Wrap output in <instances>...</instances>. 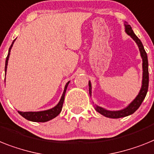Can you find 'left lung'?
I'll return each mask as SVG.
<instances>
[{"label": "left lung", "mask_w": 154, "mask_h": 154, "mask_svg": "<svg viewBox=\"0 0 154 154\" xmlns=\"http://www.w3.org/2000/svg\"><path fill=\"white\" fill-rule=\"evenodd\" d=\"M125 31L126 33L131 37L133 40L137 43L138 48H139V51H140L141 57L143 58V84H142V88L140 91L138 93V96L135 97L134 101L131 103L130 105H128V107L125 109L119 110V111H109L106 109H103L101 107H99L97 105H95L94 108L96 111L98 112L99 113H101L105 117L112 118V119H117V118L124 117V116H128L129 115H131L136 111L137 109L139 108L141 104L143 103V100L145 99L146 96L147 91H148V86H149V69H148V58H147V54L145 51L144 47H143V43L138 38V37L134 34V31L131 29V26L128 25V23H125ZM89 93L91 95V83L89 82Z\"/></svg>", "instance_id": "8db88e82"}]
</instances>
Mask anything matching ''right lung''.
I'll return each instance as SVG.
<instances>
[{
  "mask_svg": "<svg viewBox=\"0 0 154 154\" xmlns=\"http://www.w3.org/2000/svg\"><path fill=\"white\" fill-rule=\"evenodd\" d=\"M16 41V39L12 42L11 46L9 48V50H8V56L6 57L5 60V72L7 71V65H8V58H9L10 55V51H11V49L12 45H13L14 42ZM68 84H69V82H68L66 83L65 87H64V90H63V94H62V97L60 100L59 103L56 105L55 107L53 108V109H50L49 110H45V111H41V112H19V113L23 117H24L26 120H30V121L33 122H46L49 121V120H52L53 118H55L56 116L59 115L60 112H61L62 107H63V101H64V96H65L66 90H67V87H68Z\"/></svg>",
  "mask_w": 154,
  "mask_h": 154,
  "instance_id": "add662e5",
  "label": "right lung"
}]
</instances>
